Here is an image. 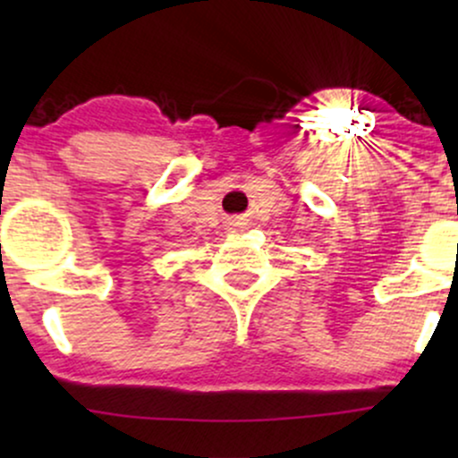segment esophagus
<instances>
[{
  "mask_svg": "<svg viewBox=\"0 0 458 458\" xmlns=\"http://www.w3.org/2000/svg\"><path fill=\"white\" fill-rule=\"evenodd\" d=\"M230 225H241V219H233V222H230Z\"/></svg>",
  "mask_w": 458,
  "mask_h": 458,
  "instance_id": "1",
  "label": "esophagus"
}]
</instances>
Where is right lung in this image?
<instances>
[{
    "label": "right lung",
    "instance_id": "1",
    "mask_svg": "<svg viewBox=\"0 0 458 458\" xmlns=\"http://www.w3.org/2000/svg\"><path fill=\"white\" fill-rule=\"evenodd\" d=\"M0 247H2V245H0Z\"/></svg>",
    "mask_w": 458,
    "mask_h": 458
}]
</instances>
